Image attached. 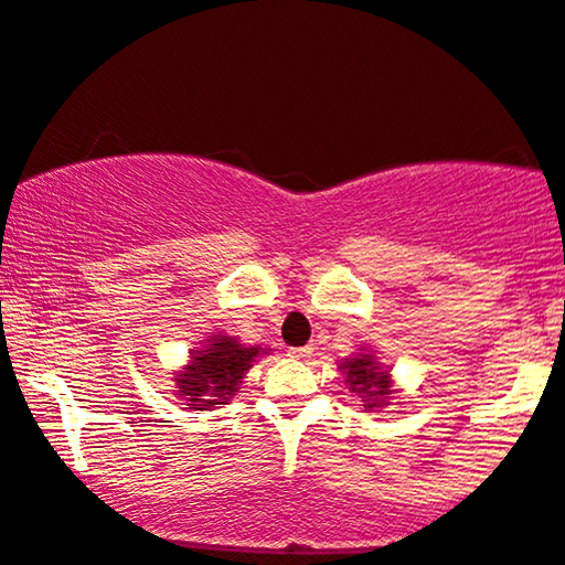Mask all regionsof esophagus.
I'll use <instances>...</instances> for the list:
<instances>
[{
	"instance_id": "34e87169",
	"label": "esophagus",
	"mask_w": 565,
	"mask_h": 565,
	"mask_svg": "<svg viewBox=\"0 0 565 565\" xmlns=\"http://www.w3.org/2000/svg\"><path fill=\"white\" fill-rule=\"evenodd\" d=\"M289 356H291V360H310L312 347H291Z\"/></svg>"
}]
</instances>
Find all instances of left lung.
Segmentation results:
<instances>
[{"instance_id": "left-lung-1", "label": "left lung", "mask_w": 565, "mask_h": 565, "mask_svg": "<svg viewBox=\"0 0 565 565\" xmlns=\"http://www.w3.org/2000/svg\"><path fill=\"white\" fill-rule=\"evenodd\" d=\"M344 383L349 385L354 396L362 398L365 409H377V406L388 404L391 394H394V383H391L388 370L375 360V354H370L367 349H362L360 354H354L352 360H344L339 365Z\"/></svg>"}]
</instances>
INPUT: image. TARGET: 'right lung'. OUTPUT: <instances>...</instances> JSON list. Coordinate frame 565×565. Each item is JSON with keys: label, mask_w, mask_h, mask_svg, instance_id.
Segmentation results:
<instances>
[{"label": "right lung", "mask_w": 565, "mask_h": 565, "mask_svg": "<svg viewBox=\"0 0 565 565\" xmlns=\"http://www.w3.org/2000/svg\"><path fill=\"white\" fill-rule=\"evenodd\" d=\"M258 354H266L263 347H242L232 335H211L205 349H192L190 365L174 373L177 398L195 412L230 404Z\"/></svg>", "instance_id": "add662e5"}]
</instances>
